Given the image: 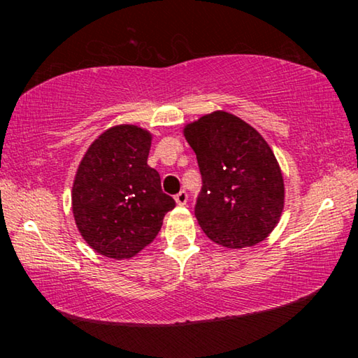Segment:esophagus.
I'll return each mask as SVG.
<instances>
[{
    "label": "esophagus",
    "mask_w": 358,
    "mask_h": 358,
    "mask_svg": "<svg viewBox=\"0 0 358 358\" xmlns=\"http://www.w3.org/2000/svg\"><path fill=\"white\" fill-rule=\"evenodd\" d=\"M175 202H177V205H186L187 202V194L185 191L178 192L177 196H175Z\"/></svg>",
    "instance_id": "esophagus-1"
}]
</instances>
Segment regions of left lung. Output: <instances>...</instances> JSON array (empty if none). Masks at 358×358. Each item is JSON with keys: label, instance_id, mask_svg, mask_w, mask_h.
Returning a JSON list of instances; mask_svg holds the SVG:
<instances>
[{"label": "left lung", "instance_id": "8db88e82", "mask_svg": "<svg viewBox=\"0 0 358 358\" xmlns=\"http://www.w3.org/2000/svg\"><path fill=\"white\" fill-rule=\"evenodd\" d=\"M197 156L202 194L196 217L203 234L227 250L256 246L273 232L284 210V177L259 131L226 110L186 123Z\"/></svg>", "mask_w": 358, "mask_h": 358}]
</instances>
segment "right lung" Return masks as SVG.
Masks as SVG:
<instances>
[{"label":"right lung","instance_id":"obj_1","mask_svg":"<svg viewBox=\"0 0 358 358\" xmlns=\"http://www.w3.org/2000/svg\"><path fill=\"white\" fill-rule=\"evenodd\" d=\"M153 134L115 124L85 151L72 183V215L82 238L110 259H131L153 243L175 201L148 166Z\"/></svg>","mask_w":358,"mask_h":358}]
</instances>
